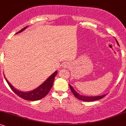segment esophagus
<instances>
[{"instance_id":"34e87169","label":"esophagus","mask_w":126,"mask_h":126,"mask_svg":"<svg viewBox=\"0 0 126 126\" xmlns=\"http://www.w3.org/2000/svg\"><path fill=\"white\" fill-rule=\"evenodd\" d=\"M67 66H68V65H67V64H65V65H64V66H65V67H67Z\"/></svg>"}]
</instances>
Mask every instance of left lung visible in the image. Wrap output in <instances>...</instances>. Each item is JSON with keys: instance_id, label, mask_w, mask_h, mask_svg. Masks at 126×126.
I'll return each instance as SVG.
<instances>
[{"instance_id": "8db88e82", "label": "left lung", "mask_w": 126, "mask_h": 126, "mask_svg": "<svg viewBox=\"0 0 126 126\" xmlns=\"http://www.w3.org/2000/svg\"><path fill=\"white\" fill-rule=\"evenodd\" d=\"M117 41V40H116ZM117 43L118 46V43L117 41ZM69 86H70V90L73 93V94L74 95V96L76 97V98H78V99L81 101H86V102H89V101H96V100H98V99H102V98H104L106 95H101V96H83V95H79V94H78L77 92L75 91V90L73 89V88L69 84Z\"/></svg>"}]
</instances>
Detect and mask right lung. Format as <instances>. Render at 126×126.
Wrapping results in <instances>:
<instances>
[{"instance_id":"right-lung-1","label":"right lung","mask_w":126,"mask_h":126,"mask_svg":"<svg viewBox=\"0 0 126 126\" xmlns=\"http://www.w3.org/2000/svg\"><path fill=\"white\" fill-rule=\"evenodd\" d=\"M27 27H25V28H22L21 30H20L19 31H18L16 34L19 33L24 31L25 29L27 28ZM57 71H56L54 73H53L51 76L49 77L47 80L45 81L44 83H42L39 87L36 88L34 90L30 91V92H22V91H18L17 89H16L12 86V85L9 82L8 80L6 79L7 83H8L9 86L11 88V89H12V91L14 92H15L18 96L21 97L22 99H25V100H28V101H37L40 100V99H42L43 98H44V96H46V95L48 94L49 91H50L51 88L53 86V82H54V78L56 75H57Z\"/></svg>"}]
</instances>
